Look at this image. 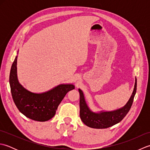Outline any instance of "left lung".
Segmentation results:
<instances>
[{
	"label": "left lung",
	"mask_w": 150,
	"mask_h": 150,
	"mask_svg": "<svg viewBox=\"0 0 150 150\" xmlns=\"http://www.w3.org/2000/svg\"><path fill=\"white\" fill-rule=\"evenodd\" d=\"M137 90V79L134 90L127 104L123 108L113 111H101L94 113L87 106L83 92L79 89L80 93V117L84 124L88 127L96 129H104L112 126L122 120L131 108Z\"/></svg>",
	"instance_id": "left-lung-1"
}]
</instances>
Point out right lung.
<instances>
[{
	"label": "right lung",
	"mask_w": 150,
	"mask_h": 150,
	"mask_svg": "<svg viewBox=\"0 0 150 150\" xmlns=\"http://www.w3.org/2000/svg\"><path fill=\"white\" fill-rule=\"evenodd\" d=\"M17 60L16 57L9 74L11 95L16 106L20 112L30 119L40 122L51 119L66 93L75 89V86L73 84H60L42 93L28 91L18 81Z\"/></svg>",
	"instance_id": "add662e5"
}]
</instances>
